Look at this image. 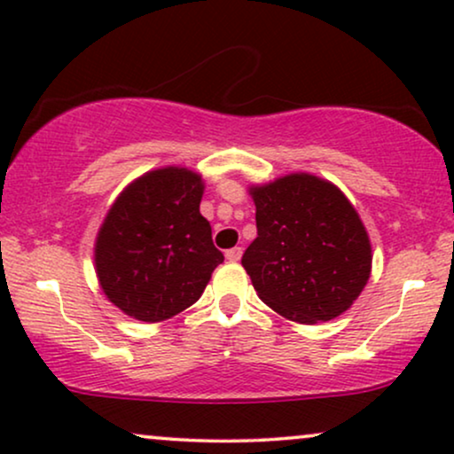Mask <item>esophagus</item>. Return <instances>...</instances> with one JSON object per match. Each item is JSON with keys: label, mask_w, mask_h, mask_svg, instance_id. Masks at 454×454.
I'll return each instance as SVG.
<instances>
[{"label": "esophagus", "mask_w": 454, "mask_h": 454, "mask_svg": "<svg viewBox=\"0 0 454 454\" xmlns=\"http://www.w3.org/2000/svg\"><path fill=\"white\" fill-rule=\"evenodd\" d=\"M225 256H227V261L236 262V261L242 259V248H239V246H236V248H229L227 253H225Z\"/></svg>", "instance_id": "obj_1"}]
</instances>
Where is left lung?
I'll use <instances>...</instances> for the list:
<instances>
[{"mask_svg": "<svg viewBox=\"0 0 454 454\" xmlns=\"http://www.w3.org/2000/svg\"><path fill=\"white\" fill-rule=\"evenodd\" d=\"M256 239L242 265L259 299L293 322H328L371 278L366 227L339 187L307 172L250 187Z\"/></svg>", "mask_w": 454, "mask_h": 454, "instance_id": "8db88e82", "label": "left lung"}]
</instances>
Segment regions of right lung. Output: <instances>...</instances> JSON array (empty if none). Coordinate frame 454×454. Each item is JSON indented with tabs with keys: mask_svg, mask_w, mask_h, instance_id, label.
<instances>
[{
	"mask_svg": "<svg viewBox=\"0 0 454 454\" xmlns=\"http://www.w3.org/2000/svg\"><path fill=\"white\" fill-rule=\"evenodd\" d=\"M204 181L187 168H158L128 184L98 229L100 288L126 316L161 322L192 307L221 265L200 215Z\"/></svg>",
	"mask_w": 454,
	"mask_h": 454,
	"instance_id": "obj_1",
	"label": "right lung"
}]
</instances>
